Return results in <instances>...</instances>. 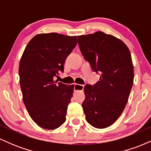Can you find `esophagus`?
<instances>
[{"label": "esophagus", "mask_w": 151, "mask_h": 151, "mask_svg": "<svg viewBox=\"0 0 151 151\" xmlns=\"http://www.w3.org/2000/svg\"><path fill=\"white\" fill-rule=\"evenodd\" d=\"M84 90V85L78 84H74V91H83Z\"/></svg>", "instance_id": "obj_1"}]
</instances>
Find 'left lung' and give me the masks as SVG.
Listing matches in <instances>:
<instances>
[{
	"label": "left lung",
	"instance_id": "left-lung-1",
	"mask_svg": "<svg viewBox=\"0 0 151 151\" xmlns=\"http://www.w3.org/2000/svg\"><path fill=\"white\" fill-rule=\"evenodd\" d=\"M84 58L100 79L84 86L82 103L86 120L104 129L119 119L129 99L133 83V66L129 48L121 40L99 31L78 36Z\"/></svg>",
	"mask_w": 151,
	"mask_h": 151
}]
</instances>
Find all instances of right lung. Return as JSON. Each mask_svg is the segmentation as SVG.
Here are the masks:
<instances>
[{"instance_id": "1", "label": "right lung", "mask_w": 151, "mask_h": 151, "mask_svg": "<svg viewBox=\"0 0 151 151\" xmlns=\"http://www.w3.org/2000/svg\"><path fill=\"white\" fill-rule=\"evenodd\" d=\"M77 36L35 35L26 46L19 66L20 84L27 112L38 126L55 129L66 121L74 85L54 81L77 45Z\"/></svg>"}]
</instances>
